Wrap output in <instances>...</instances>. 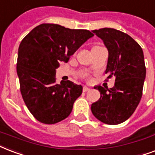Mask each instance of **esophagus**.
Masks as SVG:
<instances>
[{
  "label": "esophagus",
  "instance_id": "1",
  "mask_svg": "<svg viewBox=\"0 0 155 155\" xmlns=\"http://www.w3.org/2000/svg\"><path fill=\"white\" fill-rule=\"evenodd\" d=\"M90 89H91L90 88L86 87V86H84V88H83V91H84V92H88V91H89Z\"/></svg>",
  "mask_w": 155,
  "mask_h": 155
}]
</instances>
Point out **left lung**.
<instances>
[{"mask_svg": "<svg viewBox=\"0 0 155 155\" xmlns=\"http://www.w3.org/2000/svg\"><path fill=\"white\" fill-rule=\"evenodd\" d=\"M92 31L108 49L106 74L107 79L114 76L115 83L110 89L94 87L101 97L91 110L101 122L119 124L133 114L142 96L146 72L143 51L137 41L119 30L105 28Z\"/></svg>", "mask_w": 155, "mask_h": 155, "instance_id": "1", "label": "left lung"}]
</instances>
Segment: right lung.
Returning <instances> with one entry per match:
<instances>
[{
	"label": "right lung",
	"mask_w": 155,
	"mask_h": 155,
	"mask_svg": "<svg viewBox=\"0 0 155 155\" xmlns=\"http://www.w3.org/2000/svg\"><path fill=\"white\" fill-rule=\"evenodd\" d=\"M93 36L88 30L43 23L21 41L17 61L20 91L29 111L41 123L54 124L71 114L83 87L70 80L56 84V69Z\"/></svg>",
	"instance_id": "obj_1"
}]
</instances>
